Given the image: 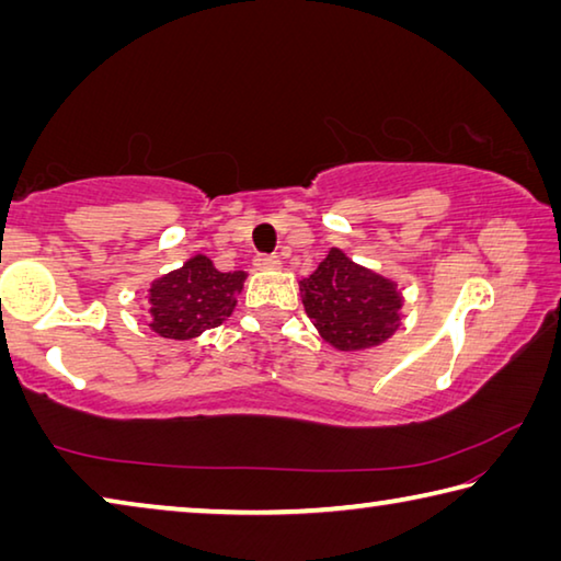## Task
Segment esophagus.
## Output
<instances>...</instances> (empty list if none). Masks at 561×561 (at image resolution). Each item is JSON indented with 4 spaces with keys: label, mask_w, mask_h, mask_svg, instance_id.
Segmentation results:
<instances>
[{
    "label": "esophagus",
    "mask_w": 561,
    "mask_h": 561,
    "mask_svg": "<svg viewBox=\"0 0 561 561\" xmlns=\"http://www.w3.org/2000/svg\"><path fill=\"white\" fill-rule=\"evenodd\" d=\"M279 257L277 254H260L257 260H254V267L262 270V272H272V270H279Z\"/></svg>",
    "instance_id": "obj_1"
}]
</instances>
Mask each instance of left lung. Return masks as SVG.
<instances>
[{
	"instance_id": "8db88e82",
	"label": "left lung",
	"mask_w": 561,
	"mask_h": 561,
	"mask_svg": "<svg viewBox=\"0 0 561 561\" xmlns=\"http://www.w3.org/2000/svg\"><path fill=\"white\" fill-rule=\"evenodd\" d=\"M307 317L339 351L383 344L401 324V291L391 279L348 260L331 247L319 267L299 282Z\"/></svg>"
}]
</instances>
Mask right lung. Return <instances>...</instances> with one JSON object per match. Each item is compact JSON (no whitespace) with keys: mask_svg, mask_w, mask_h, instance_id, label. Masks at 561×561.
I'll return each mask as SVG.
<instances>
[{"mask_svg":"<svg viewBox=\"0 0 561 561\" xmlns=\"http://www.w3.org/2000/svg\"><path fill=\"white\" fill-rule=\"evenodd\" d=\"M247 274L220 272L205 254L190 257L183 267L150 284V329L163 339L187 341L220 327L232 314Z\"/></svg>","mask_w":561,"mask_h":561,"instance_id":"right-lung-1","label":"right lung"}]
</instances>
